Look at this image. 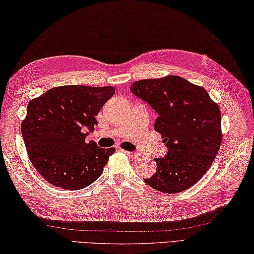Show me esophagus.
I'll list each match as a JSON object with an SVG mask.
<instances>
[{"instance_id":"obj_1","label":"esophagus","mask_w":254,"mask_h":254,"mask_svg":"<svg viewBox=\"0 0 254 254\" xmlns=\"http://www.w3.org/2000/svg\"><path fill=\"white\" fill-rule=\"evenodd\" d=\"M123 151L125 152V153H126L128 156L133 157V159H134V157H136V159H137V157H139V156H140V154H138V153H134V152H129V151H125V150H123Z\"/></svg>"}]
</instances>
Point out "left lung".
<instances>
[{
	"label": "left lung",
	"instance_id": "1",
	"mask_svg": "<svg viewBox=\"0 0 254 254\" xmlns=\"http://www.w3.org/2000/svg\"><path fill=\"white\" fill-rule=\"evenodd\" d=\"M130 90L159 114L154 129L168 148L164 159H155L156 172L144 183L163 193L190 188L211 167L222 143L217 103L204 88L179 76L139 80Z\"/></svg>",
	"mask_w": 254,
	"mask_h": 254
}]
</instances>
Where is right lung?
Listing matches in <instances>:
<instances>
[{
  "label": "right lung",
  "instance_id": "right-lung-1",
  "mask_svg": "<svg viewBox=\"0 0 254 254\" xmlns=\"http://www.w3.org/2000/svg\"><path fill=\"white\" fill-rule=\"evenodd\" d=\"M114 93L111 86L70 84L50 89L30 101L21 134L30 162L48 183L79 190L101 176L115 149L86 141V129L93 130L95 116Z\"/></svg>",
  "mask_w": 254,
  "mask_h": 254
}]
</instances>
